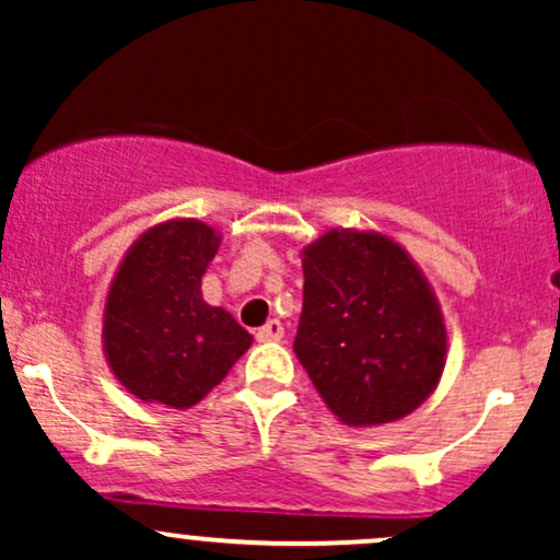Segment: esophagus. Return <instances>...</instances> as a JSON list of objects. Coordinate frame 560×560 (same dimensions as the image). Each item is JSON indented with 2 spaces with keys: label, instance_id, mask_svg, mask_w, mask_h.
Returning a JSON list of instances; mask_svg holds the SVG:
<instances>
[{
  "label": "esophagus",
  "instance_id": "34e87169",
  "mask_svg": "<svg viewBox=\"0 0 560 560\" xmlns=\"http://www.w3.org/2000/svg\"><path fill=\"white\" fill-rule=\"evenodd\" d=\"M255 337H258V342H279V339L284 337V326H281V320L273 318L268 320L266 326H260Z\"/></svg>",
  "mask_w": 560,
  "mask_h": 560
}]
</instances>
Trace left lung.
Listing matches in <instances>:
<instances>
[{
    "label": "left lung",
    "instance_id": "1",
    "mask_svg": "<svg viewBox=\"0 0 560 560\" xmlns=\"http://www.w3.org/2000/svg\"><path fill=\"white\" fill-rule=\"evenodd\" d=\"M294 352L350 427L389 423L432 395L445 369L440 305L408 253L382 234L329 231L302 253Z\"/></svg>",
    "mask_w": 560,
    "mask_h": 560
}]
</instances>
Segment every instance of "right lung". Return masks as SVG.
<instances>
[{
    "label": "right lung",
    "instance_id": "obj_1",
    "mask_svg": "<svg viewBox=\"0 0 560 560\" xmlns=\"http://www.w3.org/2000/svg\"><path fill=\"white\" fill-rule=\"evenodd\" d=\"M221 236L199 221H168L128 249L105 305V352L139 400L189 408L244 355L253 337L202 300V273Z\"/></svg>",
    "mask_w": 560,
    "mask_h": 560
}]
</instances>
